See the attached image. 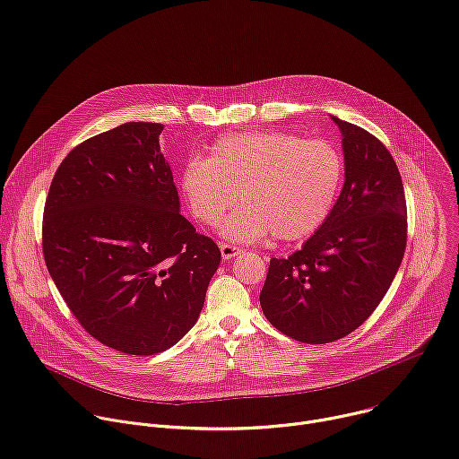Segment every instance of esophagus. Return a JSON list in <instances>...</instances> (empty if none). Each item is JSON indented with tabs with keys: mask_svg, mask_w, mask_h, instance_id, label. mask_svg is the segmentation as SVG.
<instances>
[{
	"mask_svg": "<svg viewBox=\"0 0 459 459\" xmlns=\"http://www.w3.org/2000/svg\"><path fill=\"white\" fill-rule=\"evenodd\" d=\"M220 251H221L223 260H230V258L241 255V248L236 245H230V243H220Z\"/></svg>",
	"mask_w": 459,
	"mask_h": 459,
	"instance_id": "esophagus-1",
	"label": "esophagus"
}]
</instances>
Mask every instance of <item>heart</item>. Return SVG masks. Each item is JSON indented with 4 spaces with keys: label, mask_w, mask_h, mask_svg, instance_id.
I'll list each match as a JSON object with an SVG mask.
<instances>
[{
    "label": "heart",
    "mask_w": 459,
    "mask_h": 459,
    "mask_svg": "<svg viewBox=\"0 0 459 459\" xmlns=\"http://www.w3.org/2000/svg\"><path fill=\"white\" fill-rule=\"evenodd\" d=\"M342 181L337 146L283 132L225 135L206 160H186L179 179L188 211L204 225H216L236 197L241 201L221 225L232 241L311 236L331 214Z\"/></svg>",
    "instance_id": "b5f03b06"
}]
</instances>
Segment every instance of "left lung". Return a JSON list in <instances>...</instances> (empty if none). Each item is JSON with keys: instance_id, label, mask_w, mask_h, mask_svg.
I'll list each match as a JSON object with an SVG mask.
<instances>
[{"instance_id": "8db88e82", "label": "left lung", "mask_w": 459, "mask_h": 459, "mask_svg": "<svg viewBox=\"0 0 459 459\" xmlns=\"http://www.w3.org/2000/svg\"><path fill=\"white\" fill-rule=\"evenodd\" d=\"M331 118L342 132V192L300 251L271 260L260 293L267 320L306 344L355 331L385 299L406 248V199L392 153L360 126Z\"/></svg>"}]
</instances>
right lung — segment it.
<instances>
[{"label":"right lung","instance_id":"add662e5","mask_svg":"<svg viewBox=\"0 0 459 459\" xmlns=\"http://www.w3.org/2000/svg\"><path fill=\"white\" fill-rule=\"evenodd\" d=\"M160 132L157 122H126L73 148L41 225L46 265L71 313L128 355L179 342L221 262L218 245L179 212Z\"/></svg>","mask_w":459,"mask_h":459}]
</instances>
